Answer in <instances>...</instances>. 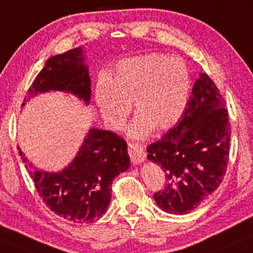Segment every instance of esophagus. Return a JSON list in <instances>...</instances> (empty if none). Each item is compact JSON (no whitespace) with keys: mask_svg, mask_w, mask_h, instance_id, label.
I'll return each mask as SVG.
<instances>
[{"mask_svg":"<svg viewBox=\"0 0 253 253\" xmlns=\"http://www.w3.org/2000/svg\"><path fill=\"white\" fill-rule=\"evenodd\" d=\"M128 154H129L130 161L134 165L143 163L145 161V151L141 144L129 143L128 144Z\"/></svg>","mask_w":253,"mask_h":253,"instance_id":"34e87169","label":"esophagus"}]
</instances>
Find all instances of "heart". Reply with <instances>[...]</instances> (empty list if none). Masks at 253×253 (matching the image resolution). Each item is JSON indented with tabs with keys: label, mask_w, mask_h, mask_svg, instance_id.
Returning <instances> with one entry per match:
<instances>
[{
	"label": "heart",
	"mask_w": 253,
	"mask_h": 253,
	"mask_svg": "<svg viewBox=\"0 0 253 253\" xmlns=\"http://www.w3.org/2000/svg\"><path fill=\"white\" fill-rule=\"evenodd\" d=\"M191 91L190 72L181 57L148 54L117 64L111 80L101 78L95 101L105 123L119 130L134 103L137 113L127 134L144 138L152 130H169L182 118Z\"/></svg>",
	"instance_id": "heart-1"
}]
</instances>
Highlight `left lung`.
<instances>
[{
    "instance_id": "left-lung-1",
    "label": "left lung",
    "mask_w": 253,
    "mask_h": 253,
    "mask_svg": "<svg viewBox=\"0 0 253 253\" xmlns=\"http://www.w3.org/2000/svg\"><path fill=\"white\" fill-rule=\"evenodd\" d=\"M182 118L148 147V159L165 172L166 186L154 195L170 214H187L220 186L229 157L230 128L225 99L201 73Z\"/></svg>"
}]
</instances>
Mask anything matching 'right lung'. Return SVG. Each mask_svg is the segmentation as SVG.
Segmentation results:
<instances>
[{
	"mask_svg": "<svg viewBox=\"0 0 253 253\" xmlns=\"http://www.w3.org/2000/svg\"><path fill=\"white\" fill-rule=\"evenodd\" d=\"M83 47L47 59L32 84L25 103L41 94L63 91L89 105L91 81ZM39 195L57 215L70 221L90 223L99 219L111 201V184L130 166L127 143L116 133L90 128L76 157L58 172L37 169L19 149Z\"/></svg>",
	"mask_w": 253,
	"mask_h": 253,
	"instance_id": "1",
	"label": "right lung"
}]
</instances>
